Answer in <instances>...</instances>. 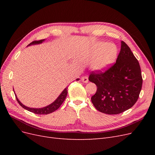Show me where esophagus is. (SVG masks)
Segmentation results:
<instances>
[{"label": "esophagus", "mask_w": 155, "mask_h": 155, "mask_svg": "<svg viewBox=\"0 0 155 155\" xmlns=\"http://www.w3.org/2000/svg\"><path fill=\"white\" fill-rule=\"evenodd\" d=\"M81 81H82V82H83V83H88V78L87 76H83V77L81 78Z\"/></svg>", "instance_id": "esophagus-1"}]
</instances>
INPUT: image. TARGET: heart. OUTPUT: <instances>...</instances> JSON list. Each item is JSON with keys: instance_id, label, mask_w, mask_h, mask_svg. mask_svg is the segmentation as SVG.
Returning a JSON list of instances; mask_svg holds the SVG:
<instances>
[{"instance_id": "1", "label": "heart", "mask_w": 155, "mask_h": 155, "mask_svg": "<svg viewBox=\"0 0 155 155\" xmlns=\"http://www.w3.org/2000/svg\"><path fill=\"white\" fill-rule=\"evenodd\" d=\"M116 46L113 44H108L105 42L97 43L94 48L90 59L93 60L91 67L96 71H104L114 63L116 58Z\"/></svg>"}]
</instances>
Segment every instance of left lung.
<instances>
[{
    "instance_id": "1",
    "label": "left lung",
    "mask_w": 155,
    "mask_h": 155,
    "mask_svg": "<svg viewBox=\"0 0 155 155\" xmlns=\"http://www.w3.org/2000/svg\"><path fill=\"white\" fill-rule=\"evenodd\" d=\"M88 80L97 86L91 101L96 109L107 114H118L137 101L143 79L137 58L125 42L116 63L105 72H92Z\"/></svg>"
}]
</instances>
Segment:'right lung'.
I'll return each instance as SVG.
<instances>
[{
  "mask_svg": "<svg viewBox=\"0 0 155 155\" xmlns=\"http://www.w3.org/2000/svg\"><path fill=\"white\" fill-rule=\"evenodd\" d=\"M45 39H41L39 41H34L31 42L30 44L28 45V46L32 45H37V44H41L43 43V41H45ZM77 81L79 80V79H76ZM68 87L65 88L63 91L61 93V94L58 96V97L56 99L52 104H51L50 105L43 107V108H39V109H35V108H30V107H28L25 105H23L22 103L18 100V99L17 98L16 94H15V97H16V100L18 101V104H19L22 107L24 108L25 109L28 110L31 112H33V113L35 114H48L50 113H51V112H54L55 110H57L60 107V106L61 105V104L63 103V101H64L65 98H66L67 96V93H68Z\"/></svg>",
  "mask_w": 155,
  "mask_h": 155,
  "instance_id": "1",
  "label": "right lung"
}]
</instances>
